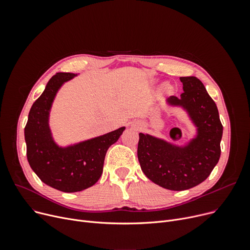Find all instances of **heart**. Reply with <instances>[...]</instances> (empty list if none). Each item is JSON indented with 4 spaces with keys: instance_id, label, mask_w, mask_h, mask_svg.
I'll use <instances>...</instances> for the list:
<instances>
[{
    "instance_id": "obj_1",
    "label": "heart",
    "mask_w": 250,
    "mask_h": 250,
    "mask_svg": "<svg viewBox=\"0 0 250 250\" xmlns=\"http://www.w3.org/2000/svg\"><path fill=\"white\" fill-rule=\"evenodd\" d=\"M164 89H165L166 91H170V90H171V87H170L169 85H165V86H164Z\"/></svg>"
}]
</instances>
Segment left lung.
Listing matches in <instances>:
<instances>
[{"instance_id":"left-lung-1","label":"left lung","mask_w":250,"mask_h":250,"mask_svg":"<svg viewBox=\"0 0 250 250\" xmlns=\"http://www.w3.org/2000/svg\"><path fill=\"white\" fill-rule=\"evenodd\" d=\"M183 93L166 102L185 109L196 127L187 145L178 146L148 134H139L138 159L142 171L156 185L170 190L196 187L211 174L220 155L223 125L214 100L196 77H180Z\"/></svg>"}]
</instances>
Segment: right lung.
<instances>
[{
	"instance_id": "add662e5",
	"label": "right lung",
	"mask_w": 250,
	"mask_h": 250,
	"mask_svg": "<svg viewBox=\"0 0 250 250\" xmlns=\"http://www.w3.org/2000/svg\"><path fill=\"white\" fill-rule=\"evenodd\" d=\"M77 74L57 73L42 94L33 103L24 128L27 160L35 174L45 185L63 192L84 190L100 178L105 155L125 130L110 133L67 147L55 142L49 128V112L59 89Z\"/></svg>"
}]
</instances>
